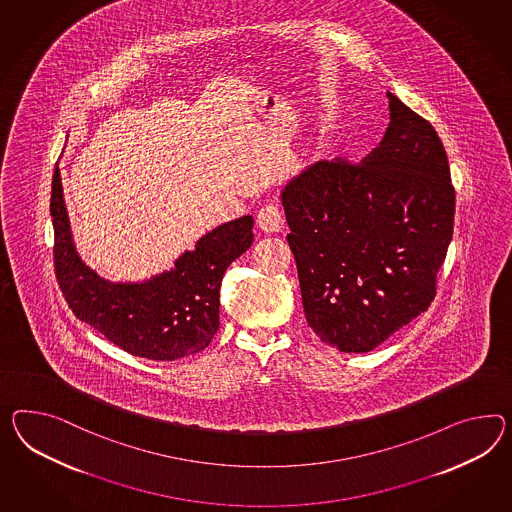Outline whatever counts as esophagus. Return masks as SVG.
<instances>
[{
	"label": "esophagus",
	"mask_w": 512,
	"mask_h": 512,
	"mask_svg": "<svg viewBox=\"0 0 512 512\" xmlns=\"http://www.w3.org/2000/svg\"><path fill=\"white\" fill-rule=\"evenodd\" d=\"M256 223L265 234H276V232H282V228H284V215H282V211L278 210V206L271 204V206L262 208V211L258 213Z\"/></svg>",
	"instance_id": "obj_1"
}]
</instances>
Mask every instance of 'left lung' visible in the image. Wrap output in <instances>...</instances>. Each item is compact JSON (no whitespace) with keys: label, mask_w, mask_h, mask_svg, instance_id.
Wrapping results in <instances>:
<instances>
[{"label":"left lung","mask_w":512,"mask_h":512,"mask_svg":"<svg viewBox=\"0 0 512 512\" xmlns=\"http://www.w3.org/2000/svg\"><path fill=\"white\" fill-rule=\"evenodd\" d=\"M388 100L390 126L362 163L317 161L282 191L308 327L343 353L375 349L429 308L453 237L444 145Z\"/></svg>","instance_id":"obj_1"}]
</instances>
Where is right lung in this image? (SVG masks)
I'll return each mask as SVG.
<instances>
[{
    "label": "right lung",
    "instance_id": "obj_1",
    "mask_svg": "<svg viewBox=\"0 0 512 512\" xmlns=\"http://www.w3.org/2000/svg\"><path fill=\"white\" fill-rule=\"evenodd\" d=\"M50 213L59 288L79 321L126 353L176 360L206 349L219 330L224 271L252 245L250 215L221 224L185 250L174 269L145 282H109L81 262L72 241L59 167L53 171Z\"/></svg>",
    "mask_w": 512,
    "mask_h": 512
}]
</instances>
